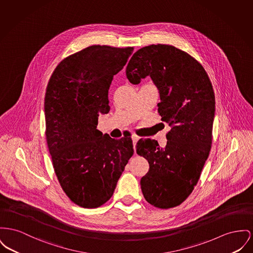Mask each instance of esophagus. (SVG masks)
Instances as JSON below:
<instances>
[{
    "instance_id": "1",
    "label": "esophagus",
    "mask_w": 253,
    "mask_h": 253,
    "mask_svg": "<svg viewBox=\"0 0 253 253\" xmlns=\"http://www.w3.org/2000/svg\"><path fill=\"white\" fill-rule=\"evenodd\" d=\"M132 139H133V144H134V148H135V144H136L137 140L139 139V137H138L137 135H135V134H133V135H132Z\"/></svg>"
}]
</instances>
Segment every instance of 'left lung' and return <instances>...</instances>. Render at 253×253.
I'll return each mask as SVG.
<instances>
[{"mask_svg": "<svg viewBox=\"0 0 253 253\" xmlns=\"http://www.w3.org/2000/svg\"><path fill=\"white\" fill-rule=\"evenodd\" d=\"M128 80L138 84L150 76L159 89L158 112L171 129L167 144L140 138L136 154L148 161V173L140 179L150 205L178 207L193 191L212 143L215 93L200 62L174 45H150L135 51L126 68Z\"/></svg>", "mask_w": 253, "mask_h": 253, "instance_id": "1", "label": "left lung"}]
</instances>
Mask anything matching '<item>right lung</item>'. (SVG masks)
<instances>
[{"label":"right lung","instance_id":"1","mask_svg":"<svg viewBox=\"0 0 253 253\" xmlns=\"http://www.w3.org/2000/svg\"><path fill=\"white\" fill-rule=\"evenodd\" d=\"M134 47L93 45L62 60L45 89V139L63 191L75 205L101 207L134 155L131 135L97 130L110 111L108 91Z\"/></svg>","mask_w":253,"mask_h":253}]
</instances>
